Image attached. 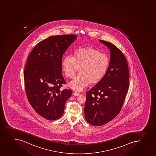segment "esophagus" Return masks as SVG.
Here are the masks:
<instances>
[{"label":"esophagus","instance_id":"obj_1","mask_svg":"<svg viewBox=\"0 0 156 156\" xmlns=\"http://www.w3.org/2000/svg\"><path fill=\"white\" fill-rule=\"evenodd\" d=\"M73 94L75 95V96H79L80 95V94L79 92H76V91H74L73 92Z\"/></svg>","mask_w":156,"mask_h":156}]
</instances>
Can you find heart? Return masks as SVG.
<instances>
[{"label": "heart", "instance_id": "heart-1", "mask_svg": "<svg viewBox=\"0 0 156 156\" xmlns=\"http://www.w3.org/2000/svg\"><path fill=\"white\" fill-rule=\"evenodd\" d=\"M62 71L67 77L72 78L79 69L76 76L69 86L76 91H81L90 83L95 84L105 76L110 66L108 55L99 49L86 47L76 49L73 56H66L62 60Z\"/></svg>", "mask_w": 156, "mask_h": 156}]
</instances>
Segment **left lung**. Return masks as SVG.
I'll return each instance as SVG.
<instances>
[{"label": "left lung", "mask_w": 156, "mask_h": 156, "mask_svg": "<svg viewBox=\"0 0 156 156\" xmlns=\"http://www.w3.org/2000/svg\"><path fill=\"white\" fill-rule=\"evenodd\" d=\"M110 51V66L105 76L86 93L85 118L95 126L113 120L121 111L129 87L126 58L112 43L99 40Z\"/></svg>", "instance_id": "left-lung-1"}]
</instances>
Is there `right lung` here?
Returning <instances> with one entry per match:
<instances>
[{"label": "right lung", "mask_w": 156, "mask_h": 156, "mask_svg": "<svg viewBox=\"0 0 156 156\" xmlns=\"http://www.w3.org/2000/svg\"><path fill=\"white\" fill-rule=\"evenodd\" d=\"M77 38L75 35L51 36L38 43L29 55L24 70L27 98L36 112L55 120L64 114L72 91L60 88L66 81L62 73V55Z\"/></svg>", "instance_id": "obj_1"}]
</instances>
